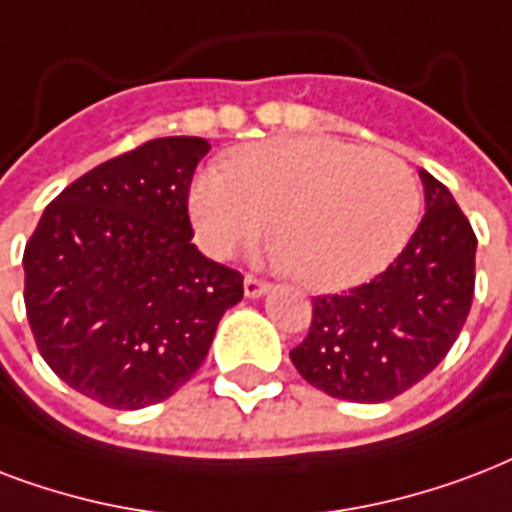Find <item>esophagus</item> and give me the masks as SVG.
Returning <instances> with one entry per match:
<instances>
[{"instance_id": "esophagus-1", "label": "esophagus", "mask_w": 512, "mask_h": 512, "mask_svg": "<svg viewBox=\"0 0 512 512\" xmlns=\"http://www.w3.org/2000/svg\"><path fill=\"white\" fill-rule=\"evenodd\" d=\"M243 288H245V296H248V299H259V296H264V293H267L269 285L264 283V280H259V277L245 275Z\"/></svg>"}]
</instances>
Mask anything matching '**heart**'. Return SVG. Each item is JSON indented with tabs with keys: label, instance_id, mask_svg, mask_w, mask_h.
I'll use <instances>...</instances> for the list:
<instances>
[{
	"label": "heart",
	"instance_id": "1",
	"mask_svg": "<svg viewBox=\"0 0 512 512\" xmlns=\"http://www.w3.org/2000/svg\"><path fill=\"white\" fill-rule=\"evenodd\" d=\"M419 205L417 176L400 157L331 136L243 146L189 189L194 232L211 256L251 245L272 219V261L315 291L352 288L390 267Z\"/></svg>",
	"mask_w": 512,
	"mask_h": 512
}]
</instances>
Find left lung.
<instances>
[{
	"label": "left lung",
	"mask_w": 512,
	"mask_h": 512,
	"mask_svg": "<svg viewBox=\"0 0 512 512\" xmlns=\"http://www.w3.org/2000/svg\"><path fill=\"white\" fill-rule=\"evenodd\" d=\"M425 219L371 283L312 299L291 360L312 387L352 403L392 400L433 371L465 326L475 291V232L427 170Z\"/></svg>",
	"instance_id": "8db88e82"
}]
</instances>
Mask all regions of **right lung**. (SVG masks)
<instances>
[{"label": "right lung", "mask_w": 512, "mask_h": 512, "mask_svg": "<svg viewBox=\"0 0 512 512\" xmlns=\"http://www.w3.org/2000/svg\"><path fill=\"white\" fill-rule=\"evenodd\" d=\"M205 138H154L101 162L42 213L23 251L47 366L109 408L152 406L202 366L243 275L197 251L189 184Z\"/></svg>", "instance_id": "right-lung-1"}]
</instances>
